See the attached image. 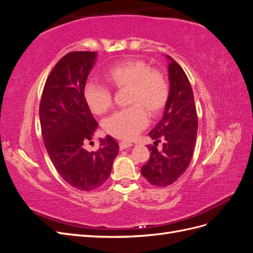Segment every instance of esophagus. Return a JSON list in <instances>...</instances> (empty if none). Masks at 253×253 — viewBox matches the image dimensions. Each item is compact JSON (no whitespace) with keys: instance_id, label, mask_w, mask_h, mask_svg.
I'll return each instance as SVG.
<instances>
[{"instance_id":"1","label":"esophagus","mask_w":253,"mask_h":253,"mask_svg":"<svg viewBox=\"0 0 253 253\" xmlns=\"http://www.w3.org/2000/svg\"><path fill=\"white\" fill-rule=\"evenodd\" d=\"M132 145L131 142H126V141H122L119 143V149L122 151V150H126L127 148H129Z\"/></svg>"}]
</instances>
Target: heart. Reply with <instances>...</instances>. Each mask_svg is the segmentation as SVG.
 Instances as JSON below:
<instances>
[{
  "instance_id": "heart-1",
  "label": "heart",
  "mask_w": 253,
  "mask_h": 253,
  "mask_svg": "<svg viewBox=\"0 0 253 253\" xmlns=\"http://www.w3.org/2000/svg\"><path fill=\"white\" fill-rule=\"evenodd\" d=\"M106 85L114 89H127V104L131 108L113 114L104 121L109 134L124 140H131L147 126L148 118L163 112L169 99V84L165 75L153 70L142 60H125L106 70L102 76ZM84 101L91 113L102 115L112 106L109 88L87 83L83 89Z\"/></svg>"
}]
</instances>
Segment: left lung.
<instances>
[{"instance_id":"8db88e82","label":"left lung","mask_w":253,"mask_h":253,"mask_svg":"<svg viewBox=\"0 0 253 253\" xmlns=\"http://www.w3.org/2000/svg\"><path fill=\"white\" fill-rule=\"evenodd\" d=\"M168 75L170 89L164 116L149 133L154 143L163 140V149L148 147L150 159L141 174L151 185L167 187L185 173L193 156L197 135V114L192 87L187 75L170 56Z\"/></svg>"}]
</instances>
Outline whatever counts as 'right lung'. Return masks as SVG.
Wrapping results in <instances>:
<instances>
[{
  "instance_id": "add662e5",
  "label": "right lung",
  "mask_w": 253,
  "mask_h": 253,
  "mask_svg": "<svg viewBox=\"0 0 253 253\" xmlns=\"http://www.w3.org/2000/svg\"><path fill=\"white\" fill-rule=\"evenodd\" d=\"M97 56L95 51H73L60 59L45 82L39 110L44 145L53 166L67 183L82 191L103 185L119 151L109 135L99 138L97 152L83 148L98 128L83 97Z\"/></svg>"
}]
</instances>
